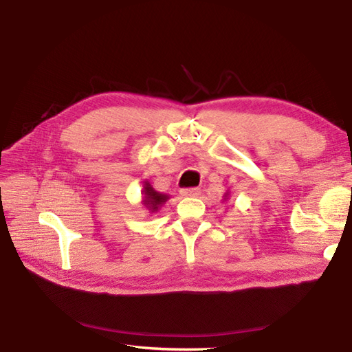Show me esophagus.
<instances>
[{"mask_svg": "<svg viewBox=\"0 0 352 352\" xmlns=\"http://www.w3.org/2000/svg\"><path fill=\"white\" fill-rule=\"evenodd\" d=\"M199 194H201L199 188H188V189L180 190V195L182 197H198Z\"/></svg>", "mask_w": 352, "mask_h": 352, "instance_id": "34e87169", "label": "esophagus"}]
</instances>
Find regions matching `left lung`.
I'll use <instances>...</instances> for the list:
<instances>
[{
    "instance_id": "1",
    "label": "left lung",
    "mask_w": 352,
    "mask_h": 352,
    "mask_svg": "<svg viewBox=\"0 0 352 352\" xmlns=\"http://www.w3.org/2000/svg\"><path fill=\"white\" fill-rule=\"evenodd\" d=\"M229 197H230V192H229V189H228L226 192H225V195H223V201H228Z\"/></svg>"
}]
</instances>
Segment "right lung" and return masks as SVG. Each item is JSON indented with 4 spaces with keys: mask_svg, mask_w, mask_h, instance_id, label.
Segmentation results:
<instances>
[{
    "mask_svg": "<svg viewBox=\"0 0 352 352\" xmlns=\"http://www.w3.org/2000/svg\"><path fill=\"white\" fill-rule=\"evenodd\" d=\"M167 199H170V195L158 192L153 188V185L148 182V180H144V186H142V201L141 204L151 212V214H155L162 207L166 204Z\"/></svg>",
    "mask_w": 352,
    "mask_h": 352,
    "instance_id": "obj_1",
    "label": "right lung"
}]
</instances>
